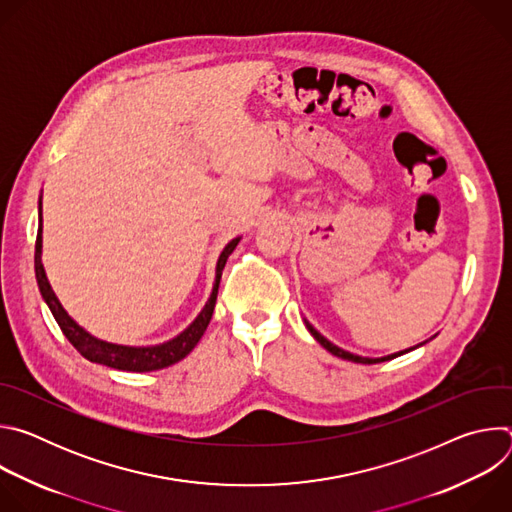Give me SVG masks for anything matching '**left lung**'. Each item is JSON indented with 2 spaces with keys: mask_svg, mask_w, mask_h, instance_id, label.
Returning a JSON list of instances; mask_svg holds the SVG:
<instances>
[{
  "mask_svg": "<svg viewBox=\"0 0 512 512\" xmlns=\"http://www.w3.org/2000/svg\"><path fill=\"white\" fill-rule=\"evenodd\" d=\"M306 328L310 330V334L328 350V352H332L334 356H340V358H344V360H352V362H360V364H377V362H385V360H391V358H395V356H401V354H405V352H409V350H413V348H417V346H413V348H409V350H401V352H395V354H391V356H383V358H364V356H356V354H350V352H346V350H342V348H338V346H334L330 340H326L310 322H306Z\"/></svg>",
  "mask_w": 512,
  "mask_h": 512,
  "instance_id": "1",
  "label": "left lung"
}]
</instances>
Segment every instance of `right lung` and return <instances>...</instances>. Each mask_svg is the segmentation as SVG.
<instances>
[{"instance_id":"right-lung-1","label":"right lung","mask_w":512,"mask_h":512,"mask_svg":"<svg viewBox=\"0 0 512 512\" xmlns=\"http://www.w3.org/2000/svg\"><path fill=\"white\" fill-rule=\"evenodd\" d=\"M239 245V239H233L218 257L216 263V279H214V287L210 300L206 302L204 310L198 314V318L174 340L164 342L160 346H121V344H111L105 340H99L95 336H91L89 332H85L75 320H72L64 308L60 306L58 298L54 296V291L46 279L44 267H42V218H40V231L36 237V255H34V265H36V279H38V287L40 294L46 300L52 316L56 318L62 334L68 338V342L75 346L87 360L91 362H99L105 364V367L117 369V371H129V373H150V371H160L170 367V364L182 360L202 338L212 312H214V304H216V294H218V283H221V275L225 269V263L229 259V255L235 251V247Z\"/></svg>"}]
</instances>
